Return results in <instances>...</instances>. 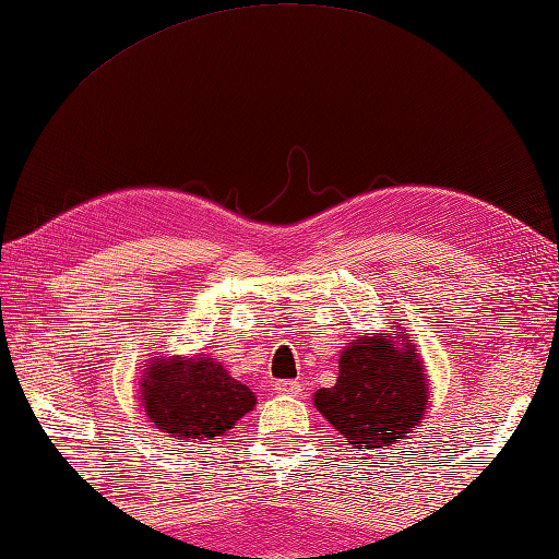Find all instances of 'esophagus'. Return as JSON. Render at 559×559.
Masks as SVG:
<instances>
[{
    "label": "esophagus",
    "instance_id": "1",
    "mask_svg": "<svg viewBox=\"0 0 559 559\" xmlns=\"http://www.w3.org/2000/svg\"><path fill=\"white\" fill-rule=\"evenodd\" d=\"M276 392L278 394H288V396H297V394H302V382H299V380L276 382Z\"/></svg>",
    "mask_w": 559,
    "mask_h": 559
}]
</instances>
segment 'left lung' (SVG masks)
I'll return each instance as SVG.
<instances>
[{
	"label": "left lung",
	"instance_id": "1",
	"mask_svg": "<svg viewBox=\"0 0 559 559\" xmlns=\"http://www.w3.org/2000/svg\"><path fill=\"white\" fill-rule=\"evenodd\" d=\"M399 328L347 342L335 388L313 394V406L356 449L392 447L425 416V368L413 340L396 335Z\"/></svg>",
	"mask_w": 559,
	"mask_h": 559
}]
</instances>
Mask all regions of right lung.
<instances>
[{"instance_id":"add662e5","label":"right lung","mask_w":559,"mask_h":559,"mask_svg":"<svg viewBox=\"0 0 559 559\" xmlns=\"http://www.w3.org/2000/svg\"><path fill=\"white\" fill-rule=\"evenodd\" d=\"M148 420L179 439H214L257 404L254 392L207 354L153 359L141 382Z\"/></svg>"}]
</instances>
